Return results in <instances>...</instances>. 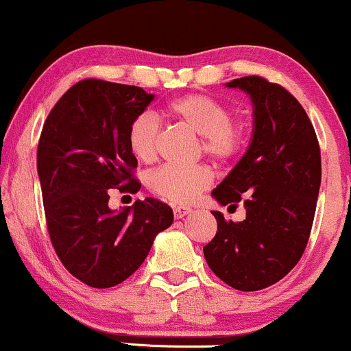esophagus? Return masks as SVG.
<instances>
[{
    "mask_svg": "<svg viewBox=\"0 0 351 351\" xmlns=\"http://www.w3.org/2000/svg\"><path fill=\"white\" fill-rule=\"evenodd\" d=\"M189 213H191V208H186V206H175V209H173V216H175V219H183V217L188 216Z\"/></svg>",
    "mask_w": 351,
    "mask_h": 351,
    "instance_id": "esophagus-1",
    "label": "esophagus"
}]
</instances>
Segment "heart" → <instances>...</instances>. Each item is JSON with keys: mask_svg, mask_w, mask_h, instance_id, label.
Masks as SVG:
<instances>
[{"mask_svg": "<svg viewBox=\"0 0 351 351\" xmlns=\"http://www.w3.org/2000/svg\"><path fill=\"white\" fill-rule=\"evenodd\" d=\"M167 114L195 135H199L201 150L215 162L226 163L243 148L244 125L231 119V110L209 95L186 94L173 99L168 102ZM160 136L158 120L148 112L136 115L127 128L128 148L143 163L156 160ZM211 183L213 173L204 165L189 168L167 165L148 178V186L155 195L178 204L193 203Z\"/></svg>", "mask_w": 351, "mask_h": 351, "instance_id": "obj_1", "label": "heart"}]
</instances>
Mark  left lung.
<instances>
[{
  "instance_id": "1",
  "label": "left lung",
  "mask_w": 351,
  "mask_h": 351,
  "mask_svg": "<svg viewBox=\"0 0 351 351\" xmlns=\"http://www.w3.org/2000/svg\"><path fill=\"white\" fill-rule=\"evenodd\" d=\"M252 102V135L243 158L213 189L221 206L243 201L245 219L211 211L217 232L203 247L213 272L232 289L261 291L279 282L307 247L322 181L312 122L291 92L259 75L234 79Z\"/></svg>"
}]
</instances>
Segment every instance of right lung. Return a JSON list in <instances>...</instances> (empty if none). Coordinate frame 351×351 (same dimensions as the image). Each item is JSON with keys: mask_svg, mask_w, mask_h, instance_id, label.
Masks as SVG:
<instances>
[{"mask_svg": "<svg viewBox=\"0 0 351 351\" xmlns=\"http://www.w3.org/2000/svg\"><path fill=\"white\" fill-rule=\"evenodd\" d=\"M153 94L142 87L86 79L72 86L44 123L38 175L56 254L84 284L108 289L134 274L173 211L156 199L108 208L114 189L136 193V158L127 128L143 114Z\"/></svg>", "mask_w": 351, "mask_h": 351, "instance_id": "obj_1", "label": "right lung"}]
</instances>
